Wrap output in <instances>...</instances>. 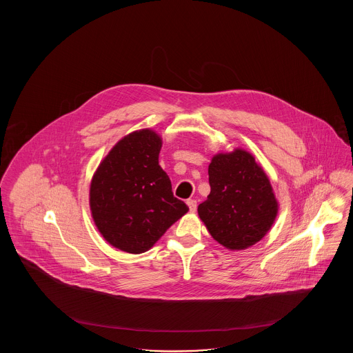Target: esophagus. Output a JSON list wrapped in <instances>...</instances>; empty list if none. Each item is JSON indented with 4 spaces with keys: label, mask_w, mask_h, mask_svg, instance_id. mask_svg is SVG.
Here are the masks:
<instances>
[{
    "label": "esophagus",
    "mask_w": 353,
    "mask_h": 353,
    "mask_svg": "<svg viewBox=\"0 0 353 353\" xmlns=\"http://www.w3.org/2000/svg\"><path fill=\"white\" fill-rule=\"evenodd\" d=\"M186 203H188V206H189V210H190L192 213H194L196 209H197V201H196V200H188Z\"/></svg>",
    "instance_id": "34e87169"
}]
</instances>
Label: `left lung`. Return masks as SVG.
I'll return each mask as SVG.
<instances>
[{"label":"left lung","mask_w":353,"mask_h":353,"mask_svg":"<svg viewBox=\"0 0 353 353\" xmlns=\"http://www.w3.org/2000/svg\"><path fill=\"white\" fill-rule=\"evenodd\" d=\"M210 193L199 216L228 250H246L269 233L279 203L269 176L250 152H219L208 168Z\"/></svg>","instance_id":"obj_1"}]
</instances>
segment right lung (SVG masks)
<instances>
[{
	"label": "right lung",
	"mask_w": 353,
	"mask_h": 353,
	"mask_svg": "<svg viewBox=\"0 0 353 353\" xmlns=\"http://www.w3.org/2000/svg\"><path fill=\"white\" fill-rule=\"evenodd\" d=\"M161 136L151 128L121 137L95 170L90 210L103 238L130 254L148 252L189 208L159 165Z\"/></svg>",
	"instance_id": "add662e5"
}]
</instances>
